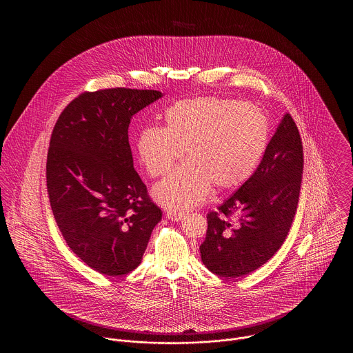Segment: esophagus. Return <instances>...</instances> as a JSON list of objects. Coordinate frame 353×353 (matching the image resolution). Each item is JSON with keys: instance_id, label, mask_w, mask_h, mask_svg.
<instances>
[{"instance_id": "34e87169", "label": "esophagus", "mask_w": 353, "mask_h": 353, "mask_svg": "<svg viewBox=\"0 0 353 353\" xmlns=\"http://www.w3.org/2000/svg\"><path fill=\"white\" fill-rule=\"evenodd\" d=\"M168 219L174 221V222H180L185 219V213L181 212H168Z\"/></svg>"}]
</instances>
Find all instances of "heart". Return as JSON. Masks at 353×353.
<instances>
[{
	"mask_svg": "<svg viewBox=\"0 0 353 353\" xmlns=\"http://www.w3.org/2000/svg\"><path fill=\"white\" fill-rule=\"evenodd\" d=\"M163 127L137 136L141 164L163 176L185 156L188 161L154 185V200L170 210H188L208 199L212 184L230 189L245 183L269 144V119L249 103L217 97L183 99L164 114Z\"/></svg>",
	"mask_w": 353,
	"mask_h": 353,
	"instance_id": "b5f03b06",
	"label": "heart"
}]
</instances>
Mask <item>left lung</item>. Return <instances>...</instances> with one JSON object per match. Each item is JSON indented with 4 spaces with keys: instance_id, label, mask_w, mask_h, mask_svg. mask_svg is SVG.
<instances>
[{
    "instance_id": "8db88e82",
    "label": "left lung",
    "mask_w": 353,
    "mask_h": 353,
    "mask_svg": "<svg viewBox=\"0 0 353 353\" xmlns=\"http://www.w3.org/2000/svg\"><path fill=\"white\" fill-rule=\"evenodd\" d=\"M303 145L290 114L281 120L261 164L233 196L208 213L203 265L225 278L259 269L279 250L299 201Z\"/></svg>"
}]
</instances>
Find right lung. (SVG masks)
<instances>
[{
	"instance_id": "obj_1",
	"label": "right lung",
	"mask_w": 353,
	"mask_h": 353,
	"mask_svg": "<svg viewBox=\"0 0 353 353\" xmlns=\"http://www.w3.org/2000/svg\"><path fill=\"white\" fill-rule=\"evenodd\" d=\"M161 97L124 87L83 92L51 134L46 180L54 219L74 254L104 275L136 269L161 221L128 141L132 117Z\"/></svg>"
}]
</instances>
